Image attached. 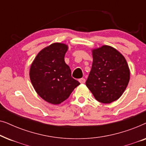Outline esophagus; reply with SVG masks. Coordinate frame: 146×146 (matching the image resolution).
Here are the masks:
<instances>
[{
    "label": "esophagus",
    "mask_w": 146,
    "mask_h": 146,
    "mask_svg": "<svg viewBox=\"0 0 146 146\" xmlns=\"http://www.w3.org/2000/svg\"><path fill=\"white\" fill-rule=\"evenodd\" d=\"M79 82H80L81 84H84V83H85V82H86V79L85 78H80V79H79Z\"/></svg>",
    "instance_id": "34e87169"
}]
</instances>
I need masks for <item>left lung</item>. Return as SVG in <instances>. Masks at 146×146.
Returning <instances> with one entry per match:
<instances>
[{"instance_id":"8db88e82","label":"left lung","mask_w":146,"mask_h":146,"mask_svg":"<svg viewBox=\"0 0 146 146\" xmlns=\"http://www.w3.org/2000/svg\"><path fill=\"white\" fill-rule=\"evenodd\" d=\"M93 63L86 84L96 100L110 104L122 95L129 80V70L123 55L109 46L92 50Z\"/></svg>"}]
</instances>
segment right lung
<instances>
[{
    "label": "right lung",
    "instance_id": "add662e5",
    "mask_svg": "<svg viewBox=\"0 0 146 146\" xmlns=\"http://www.w3.org/2000/svg\"><path fill=\"white\" fill-rule=\"evenodd\" d=\"M67 45L54 43L38 54L30 70V78L38 94L52 104H59L68 98L80 84L71 76L65 63Z\"/></svg>",
    "mask_w": 146,
    "mask_h": 146
}]
</instances>
